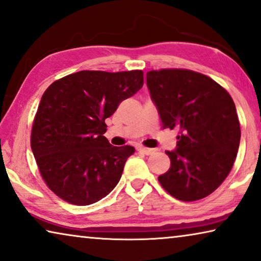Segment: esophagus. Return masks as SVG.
Listing matches in <instances>:
<instances>
[{"label":"esophagus","mask_w":261,"mask_h":261,"mask_svg":"<svg viewBox=\"0 0 261 261\" xmlns=\"http://www.w3.org/2000/svg\"><path fill=\"white\" fill-rule=\"evenodd\" d=\"M139 152L146 154V155H150V154L155 153V149H153V148H146V147H140Z\"/></svg>","instance_id":"esophagus-1"}]
</instances>
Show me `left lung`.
Here are the masks:
<instances>
[{
	"label": "left lung",
	"instance_id": "1",
	"mask_svg": "<svg viewBox=\"0 0 261 261\" xmlns=\"http://www.w3.org/2000/svg\"><path fill=\"white\" fill-rule=\"evenodd\" d=\"M162 127L176 128V148L166 150L171 168L161 186L181 201H195L217 190L231 172L240 143L232 97L206 75L187 69L146 74Z\"/></svg>",
	"mask_w": 261,
	"mask_h": 261
}]
</instances>
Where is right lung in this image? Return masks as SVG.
Listing matches in <instances>:
<instances>
[{"instance_id": "add662e5", "label": "right lung", "mask_w": 261, "mask_h": 261, "mask_svg": "<svg viewBox=\"0 0 261 261\" xmlns=\"http://www.w3.org/2000/svg\"><path fill=\"white\" fill-rule=\"evenodd\" d=\"M142 86V70H81L43 93L30 145L44 182L59 198L87 206L114 190L135 148L112 146L103 137L105 120Z\"/></svg>"}]
</instances>
